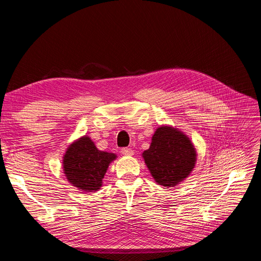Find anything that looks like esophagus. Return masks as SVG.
<instances>
[{
	"mask_svg": "<svg viewBox=\"0 0 261 261\" xmlns=\"http://www.w3.org/2000/svg\"><path fill=\"white\" fill-rule=\"evenodd\" d=\"M121 152H122V154H124V155H133V153H134L133 149H130V148H122Z\"/></svg>",
	"mask_w": 261,
	"mask_h": 261,
	"instance_id": "1",
	"label": "esophagus"
}]
</instances>
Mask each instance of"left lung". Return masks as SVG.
<instances>
[{
  "mask_svg": "<svg viewBox=\"0 0 261 261\" xmlns=\"http://www.w3.org/2000/svg\"><path fill=\"white\" fill-rule=\"evenodd\" d=\"M196 150L183 132L160 126L154 132L143 158L159 185L174 187L191 174L196 164Z\"/></svg>",
  "mask_w": 261,
  "mask_h": 261,
  "instance_id": "1",
  "label": "left lung"
}]
</instances>
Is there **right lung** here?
<instances>
[{"label": "right lung", "mask_w": 261, "mask_h": 261, "mask_svg": "<svg viewBox=\"0 0 261 261\" xmlns=\"http://www.w3.org/2000/svg\"><path fill=\"white\" fill-rule=\"evenodd\" d=\"M116 154L101 151L88 136L69 145L63 156L64 174L73 186L85 192H96L102 186L109 164Z\"/></svg>", "instance_id": "1"}]
</instances>
